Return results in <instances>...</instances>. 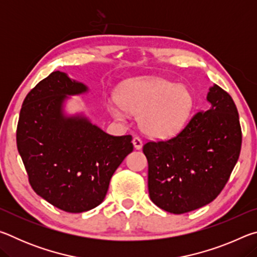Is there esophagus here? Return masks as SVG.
<instances>
[{"instance_id":"esophagus-1","label":"esophagus","mask_w":257,"mask_h":257,"mask_svg":"<svg viewBox=\"0 0 257 257\" xmlns=\"http://www.w3.org/2000/svg\"><path fill=\"white\" fill-rule=\"evenodd\" d=\"M133 144H134V147L136 150H141L142 147H143V142H142V139L139 138V137H134Z\"/></svg>"}]
</instances>
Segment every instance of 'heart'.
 Returning <instances> with one entry per match:
<instances>
[{
	"mask_svg": "<svg viewBox=\"0 0 257 257\" xmlns=\"http://www.w3.org/2000/svg\"><path fill=\"white\" fill-rule=\"evenodd\" d=\"M118 103L112 107L116 119H123L122 108L139 113L143 132L154 138H167L179 132L189 118L194 96L187 87L169 80H130L120 88Z\"/></svg>",
	"mask_w": 257,
	"mask_h": 257,
	"instance_id": "heart-1",
	"label": "heart"
}]
</instances>
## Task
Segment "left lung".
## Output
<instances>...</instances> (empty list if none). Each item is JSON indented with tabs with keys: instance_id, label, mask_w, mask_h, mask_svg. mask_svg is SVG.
Returning a JSON list of instances; mask_svg holds the SVG:
<instances>
[{
	"instance_id": "obj_1",
	"label": "left lung",
	"mask_w": 257,
	"mask_h": 257,
	"mask_svg": "<svg viewBox=\"0 0 257 257\" xmlns=\"http://www.w3.org/2000/svg\"><path fill=\"white\" fill-rule=\"evenodd\" d=\"M199 111L175 137L149 142V193L162 210L182 214L211 203L229 180L241 149V128L231 96L217 85Z\"/></svg>"
}]
</instances>
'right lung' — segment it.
<instances>
[{"instance_id":"obj_1","label":"right lung","mask_w":257,"mask_h":257,"mask_svg":"<svg viewBox=\"0 0 257 257\" xmlns=\"http://www.w3.org/2000/svg\"><path fill=\"white\" fill-rule=\"evenodd\" d=\"M87 90L67 73L52 72L27 94L17 127V147L32 188L69 213L99 205L113 173L134 150L130 135L111 136L84 115H66L69 96Z\"/></svg>"}]
</instances>
